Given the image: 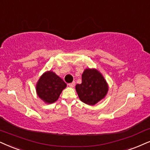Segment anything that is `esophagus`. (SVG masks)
Here are the masks:
<instances>
[{"label":"esophagus","instance_id":"1","mask_svg":"<svg viewBox=\"0 0 150 150\" xmlns=\"http://www.w3.org/2000/svg\"><path fill=\"white\" fill-rule=\"evenodd\" d=\"M75 81H73V82L69 83V86L70 87H73L74 86H75Z\"/></svg>","mask_w":150,"mask_h":150}]
</instances>
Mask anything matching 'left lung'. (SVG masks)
I'll return each instance as SVG.
<instances>
[{
	"mask_svg": "<svg viewBox=\"0 0 150 150\" xmlns=\"http://www.w3.org/2000/svg\"><path fill=\"white\" fill-rule=\"evenodd\" d=\"M81 83L75 86L81 101L94 105L105 97L108 86L103 76L96 69H86L81 76Z\"/></svg>",
	"mask_w": 150,
	"mask_h": 150,
	"instance_id": "left-lung-1",
	"label": "left lung"
}]
</instances>
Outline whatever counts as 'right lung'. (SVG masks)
Segmentation results:
<instances>
[{
    "label": "right lung",
    "mask_w": 150,
    "mask_h": 150,
    "mask_svg": "<svg viewBox=\"0 0 150 150\" xmlns=\"http://www.w3.org/2000/svg\"><path fill=\"white\" fill-rule=\"evenodd\" d=\"M66 84L63 79L52 71L45 73L37 84L38 96L47 103H53L57 100Z\"/></svg>",
    "instance_id": "right-lung-1"
}]
</instances>
